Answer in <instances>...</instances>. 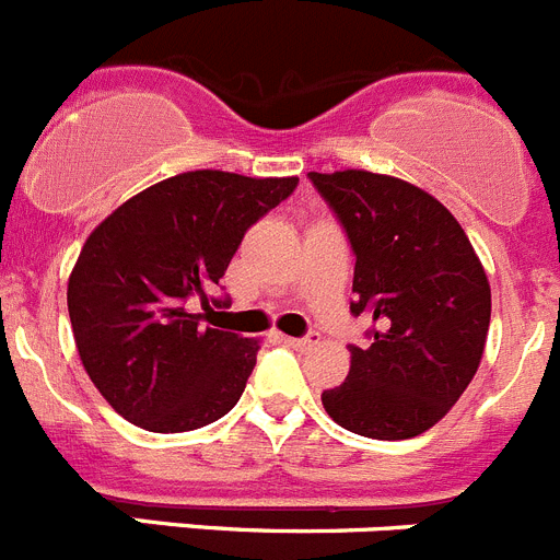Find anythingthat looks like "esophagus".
Listing matches in <instances>:
<instances>
[{"instance_id":"obj_1","label":"esophagus","mask_w":560,"mask_h":560,"mask_svg":"<svg viewBox=\"0 0 560 560\" xmlns=\"http://www.w3.org/2000/svg\"><path fill=\"white\" fill-rule=\"evenodd\" d=\"M281 340H284V346H290V349H295V351H310V349H315L317 342H320V335H315V331H312V335H306V337H281Z\"/></svg>"}]
</instances>
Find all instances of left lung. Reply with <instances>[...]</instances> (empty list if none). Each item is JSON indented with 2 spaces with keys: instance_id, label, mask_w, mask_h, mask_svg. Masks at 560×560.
<instances>
[{
  "instance_id": "left-lung-1",
  "label": "left lung",
  "mask_w": 560,
  "mask_h": 560,
  "mask_svg": "<svg viewBox=\"0 0 560 560\" xmlns=\"http://www.w3.org/2000/svg\"><path fill=\"white\" fill-rule=\"evenodd\" d=\"M354 250L351 315L371 342L349 346L351 371L324 390L342 430L376 441L435 427L475 380L491 324L486 270L450 209L390 175L310 173Z\"/></svg>"
}]
</instances>
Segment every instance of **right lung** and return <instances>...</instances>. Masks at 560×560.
Here are the masks:
<instances>
[{
  "mask_svg": "<svg viewBox=\"0 0 560 560\" xmlns=\"http://www.w3.org/2000/svg\"><path fill=\"white\" fill-rule=\"evenodd\" d=\"M299 178L195 170L125 200L85 240L69 276V317L85 374L130 424L189 432L240 401L256 340L200 326L245 231Z\"/></svg>",
  "mask_w": 560,
  "mask_h": 560,
  "instance_id": "1",
  "label": "right lung"
}]
</instances>
